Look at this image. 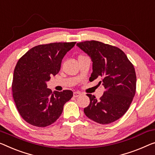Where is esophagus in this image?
Here are the masks:
<instances>
[{"label": "esophagus", "instance_id": "esophagus-1", "mask_svg": "<svg viewBox=\"0 0 155 155\" xmlns=\"http://www.w3.org/2000/svg\"><path fill=\"white\" fill-rule=\"evenodd\" d=\"M81 94V92H78V91H76V92H74V93H73V96L74 97H77L80 96Z\"/></svg>", "mask_w": 155, "mask_h": 155}]
</instances>
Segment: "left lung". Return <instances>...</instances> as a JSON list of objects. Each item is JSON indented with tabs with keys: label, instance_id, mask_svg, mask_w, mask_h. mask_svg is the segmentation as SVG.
<instances>
[{
	"label": "left lung",
	"instance_id": "obj_1",
	"mask_svg": "<svg viewBox=\"0 0 155 155\" xmlns=\"http://www.w3.org/2000/svg\"><path fill=\"white\" fill-rule=\"evenodd\" d=\"M77 45L91 58L92 73L90 81L101 78L99 84L105 91L100 100L87 94L90 104L84 114L97 123L114 122L127 111L137 88V76L133 64L120 48L99 41H85Z\"/></svg>",
	"mask_w": 155,
	"mask_h": 155
}]
</instances>
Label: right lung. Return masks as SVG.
<instances>
[{"label":"right lung","mask_w":155,"mask_h":155,"mask_svg":"<svg viewBox=\"0 0 155 155\" xmlns=\"http://www.w3.org/2000/svg\"><path fill=\"white\" fill-rule=\"evenodd\" d=\"M72 42H55L31 48L18 60L12 84L16 107L25 121L45 127L57 120L73 92L47 88L46 82L61 70L62 60L75 45Z\"/></svg>","instance_id":"1"}]
</instances>
